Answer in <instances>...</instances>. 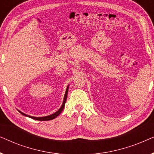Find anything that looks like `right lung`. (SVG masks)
<instances>
[{"mask_svg": "<svg viewBox=\"0 0 154 154\" xmlns=\"http://www.w3.org/2000/svg\"><path fill=\"white\" fill-rule=\"evenodd\" d=\"M68 90H69V85L67 86L66 88V92H65V94H64V100H63V103L62 104V106L59 109L58 111H57L55 113H54L53 114H51V115H49V116H43V117H35V116H29V115H27V114H25L24 113L22 112V111H20V110L19 111V112L20 113H22V115L25 116H27V117H29L31 118V119H34V120H37V121H50V120H52L54 119H55L56 117H57L60 114L61 112H62L63 109L64 108V106H65V103H66V97H67V94H68Z\"/></svg>", "mask_w": 154, "mask_h": 154, "instance_id": "add662e5", "label": "right lung"}]
</instances>
